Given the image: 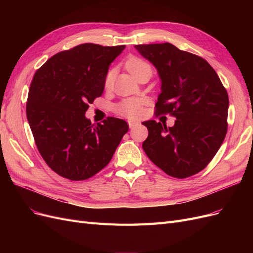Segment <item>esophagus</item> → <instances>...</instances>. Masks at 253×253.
Returning a JSON list of instances; mask_svg holds the SVG:
<instances>
[{"instance_id": "esophagus-1", "label": "esophagus", "mask_w": 253, "mask_h": 253, "mask_svg": "<svg viewBox=\"0 0 253 253\" xmlns=\"http://www.w3.org/2000/svg\"><path fill=\"white\" fill-rule=\"evenodd\" d=\"M138 125H139L138 121H131V120L128 121V126H129V128H133L134 126H138Z\"/></svg>"}]
</instances>
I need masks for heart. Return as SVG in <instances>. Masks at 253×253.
Wrapping results in <instances>:
<instances>
[{"label":"heart","instance_id":"heart-1","mask_svg":"<svg viewBox=\"0 0 253 253\" xmlns=\"http://www.w3.org/2000/svg\"><path fill=\"white\" fill-rule=\"evenodd\" d=\"M126 67L127 68V71L134 76V77H136V76L139 73H141L142 71L147 70V68H151L150 65L145 62V61L137 57L128 58L126 62ZM113 75H114L113 71H110L108 75H106L105 77L106 86L110 85V83L112 82ZM141 105H142V101L139 100V99H127V100L122 101L120 104H118L116 110L119 114L124 115V116L133 118V117L138 116V115L142 112Z\"/></svg>","mask_w":253,"mask_h":253}]
</instances>
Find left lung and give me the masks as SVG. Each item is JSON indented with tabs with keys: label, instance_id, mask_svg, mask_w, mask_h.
Segmentation results:
<instances>
[{
	"label": "left lung",
	"instance_id": "1",
	"mask_svg": "<svg viewBox=\"0 0 253 253\" xmlns=\"http://www.w3.org/2000/svg\"><path fill=\"white\" fill-rule=\"evenodd\" d=\"M135 48L154 65L162 82L156 113L176 117L171 127L155 120L142 122L149 129L142 148L168 175L189 177L205 169L225 139L227 90L206 60L171 43Z\"/></svg>",
	"mask_w": 253,
	"mask_h": 253
}]
</instances>
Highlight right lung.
Instances as JSON below:
<instances>
[{
  "label": "right lung",
  "mask_w": 253,
  "mask_h": 253,
  "mask_svg": "<svg viewBox=\"0 0 253 253\" xmlns=\"http://www.w3.org/2000/svg\"><path fill=\"white\" fill-rule=\"evenodd\" d=\"M126 48L85 43L58 52L34 76L27 120L41 156L51 170L84 180L108 165L128 131L125 120L91 124L88 104L101 96L109 67Z\"/></svg>",
  "instance_id": "obj_1"
}]
</instances>
